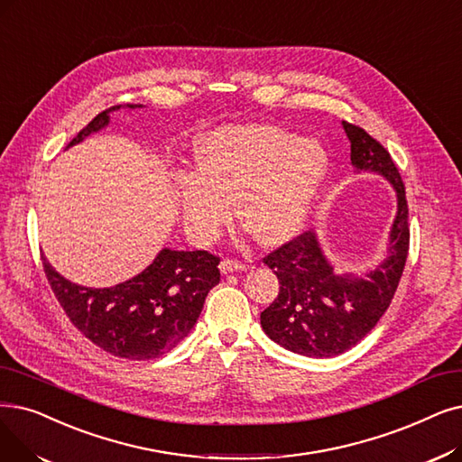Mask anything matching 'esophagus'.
<instances>
[{
    "instance_id": "esophagus-1",
    "label": "esophagus",
    "mask_w": 462,
    "mask_h": 462,
    "mask_svg": "<svg viewBox=\"0 0 462 462\" xmlns=\"http://www.w3.org/2000/svg\"><path fill=\"white\" fill-rule=\"evenodd\" d=\"M220 272L223 273H232V272H244L247 270V266L244 263H237V260H230V258H225L223 263H220Z\"/></svg>"
}]
</instances>
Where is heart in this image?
Segmentation results:
<instances>
[{
  "instance_id": "1",
  "label": "heart",
  "mask_w": 462,
  "mask_h": 462,
  "mask_svg": "<svg viewBox=\"0 0 462 462\" xmlns=\"http://www.w3.org/2000/svg\"><path fill=\"white\" fill-rule=\"evenodd\" d=\"M328 156L315 139L268 125L220 128L194 152L175 196L192 236L209 239L236 217L264 245L302 230L325 181Z\"/></svg>"
}]
</instances>
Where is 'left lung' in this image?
<instances>
[{"instance_id": "obj_1", "label": "left lung", "mask_w": 462, "mask_h": 462, "mask_svg": "<svg viewBox=\"0 0 462 462\" xmlns=\"http://www.w3.org/2000/svg\"><path fill=\"white\" fill-rule=\"evenodd\" d=\"M351 143V164L383 177L396 192V215L387 237V254L365 275L339 272L306 232L264 258L279 279L273 304L260 313L270 339L292 353L328 358L355 347L391 304L408 258L410 228L404 183L391 154L363 128L342 123Z\"/></svg>"}]
</instances>
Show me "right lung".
<instances>
[{"label": "right lung", "mask_w": 462, "mask_h": 462, "mask_svg": "<svg viewBox=\"0 0 462 462\" xmlns=\"http://www.w3.org/2000/svg\"><path fill=\"white\" fill-rule=\"evenodd\" d=\"M115 106L92 118L71 143L79 145L107 128ZM51 289L71 323L92 344L130 360H149L171 351L190 334L202 313L208 292L218 285L220 260L208 251L160 249L152 263L137 275L113 287H83L60 275L43 254Z\"/></svg>", "instance_id": "right-lung-1"}]
</instances>
